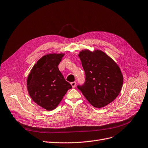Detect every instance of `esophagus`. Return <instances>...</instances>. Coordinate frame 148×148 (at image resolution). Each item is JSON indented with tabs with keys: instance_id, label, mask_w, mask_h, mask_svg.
Returning <instances> with one entry per match:
<instances>
[{
	"instance_id": "34e87169",
	"label": "esophagus",
	"mask_w": 148,
	"mask_h": 148,
	"mask_svg": "<svg viewBox=\"0 0 148 148\" xmlns=\"http://www.w3.org/2000/svg\"><path fill=\"white\" fill-rule=\"evenodd\" d=\"M71 86H73V88H75V86H76V82H71Z\"/></svg>"
}]
</instances>
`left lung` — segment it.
<instances>
[{
    "instance_id": "8db88e82",
    "label": "left lung",
    "mask_w": 148,
    "mask_h": 148,
    "mask_svg": "<svg viewBox=\"0 0 148 148\" xmlns=\"http://www.w3.org/2000/svg\"><path fill=\"white\" fill-rule=\"evenodd\" d=\"M85 82L78 89L89 103L101 108L113 101L123 86V77L116 62L101 50L83 49L79 54Z\"/></svg>"
}]
</instances>
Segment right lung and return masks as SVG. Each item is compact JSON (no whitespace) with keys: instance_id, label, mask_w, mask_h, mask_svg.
Here are the masks:
<instances>
[{"instance_id":"1","label":"right lung","mask_w":148,"mask_h":148,"mask_svg":"<svg viewBox=\"0 0 148 148\" xmlns=\"http://www.w3.org/2000/svg\"><path fill=\"white\" fill-rule=\"evenodd\" d=\"M65 54H48L38 60L27 78L29 95L36 103L48 111L59 105L69 89L72 88L64 79L58 65Z\"/></svg>"}]
</instances>
